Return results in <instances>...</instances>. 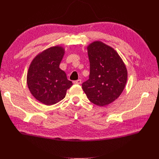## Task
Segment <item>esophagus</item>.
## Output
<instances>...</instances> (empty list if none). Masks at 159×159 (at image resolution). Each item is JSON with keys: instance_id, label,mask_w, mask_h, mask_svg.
<instances>
[{"instance_id": "1", "label": "esophagus", "mask_w": 159, "mask_h": 159, "mask_svg": "<svg viewBox=\"0 0 159 159\" xmlns=\"http://www.w3.org/2000/svg\"><path fill=\"white\" fill-rule=\"evenodd\" d=\"M74 83L75 84H80L81 83V80H76V81H74Z\"/></svg>"}]
</instances>
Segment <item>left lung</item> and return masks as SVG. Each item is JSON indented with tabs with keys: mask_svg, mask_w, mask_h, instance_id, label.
Wrapping results in <instances>:
<instances>
[{
	"mask_svg": "<svg viewBox=\"0 0 159 159\" xmlns=\"http://www.w3.org/2000/svg\"><path fill=\"white\" fill-rule=\"evenodd\" d=\"M87 48L90 74L82 89L91 103L103 107L123 92L127 80V68L118 53L102 42L95 41Z\"/></svg>",
	"mask_w": 159,
	"mask_h": 159,
	"instance_id": "1",
	"label": "left lung"
}]
</instances>
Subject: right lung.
<instances>
[{"label": "right lung", "instance_id": "add662e5", "mask_svg": "<svg viewBox=\"0 0 159 159\" xmlns=\"http://www.w3.org/2000/svg\"><path fill=\"white\" fill-rule=\"evenodd\" d=\"M65 50L63 47H50L38 54L32 61L27 73V85L38 102L54 105L63 99L73 85L60 68Z\"/></svg>", "mask_w": 159, "mask_h": 159}]
</instances>
